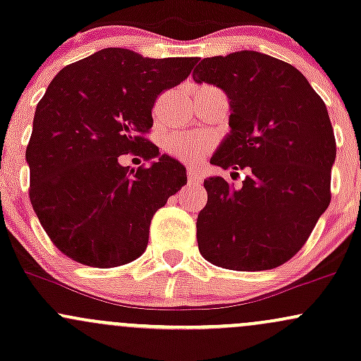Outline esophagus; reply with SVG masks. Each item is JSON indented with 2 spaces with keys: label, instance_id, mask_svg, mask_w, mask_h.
<instances>
[{
  "label": "esophagus",
  "instance_id": "1",
  "mask_svg": "<svg viewBox=\"0 0 361 361\" xmlns=\"http://www.w3.org/2000/svg\"><path fill=\"white\" fill-rule=\"evenodd\" d=\"M186 176H188L190 186H198L202 183V175H200V171H197V169L190 168L188 171H186Z\"/></svg>",
  "mask_w": 361,
  "mask_h": 361
}]
</instances>
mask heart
I'll return each mask as SVG.
<instances>
[{
    "label": "heart",
    "mask_w": 361,
    "mask_h": 361,
    "mask_svg": "<svg viewBox=\"0 0 361 361\" xmlns=\"http://www.w3.org/2000/svg\"><path fill=\"white\" fill-rule=\"evenodd\" d=\"M212 135L207 134V132H181V134H175L166 139V151L176 159L195 163L212 149Z\"/></svg>",
    "instance_id": "heart-1"
}]
</instances>
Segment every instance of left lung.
<instances>
[{"label": "left lung", "instance_id": "left-lung-1", "mask_svg": "<svg viewBox=\"0 0 361 361\" xmlns=\"http://www.w3.org/2000/svg\"><path fill=\"white\" fill-rule=\"evenodd\" d=\"M193 80L222 88L233 110L231 134L210 163L247 169L238 188L221 176L204 181L198 250L227 270L280 267L302 250L331 202L336 139L324 102L299 69L255 51L205 57Z\"/></svg>", "mask_w": 361, "mask_h": 361}]
</instances>
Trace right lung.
Here are the masks:
<instances>
[{
  "label": "right lung",
  "instance_id": "obj_1",
  "mask_svg": "<svg viewBox=\"0 0 361 361\" xmlns=\"http://www.w3.org/2000/svg\"><path fill=\"white\" fill-rule=\"evenodd\" d=\"M197 57L149 59L103 49L57 73L39 102L27 146L32 207L68 258L94 268L139 258L157 209L186 185L183 164L147 139L152 106ZM134 154L151 167L128 170Z\"/></svg>",
  "mask_w": 361,
  "mask_h": 361
}]
</instances>
